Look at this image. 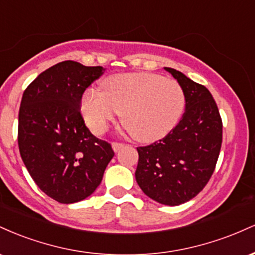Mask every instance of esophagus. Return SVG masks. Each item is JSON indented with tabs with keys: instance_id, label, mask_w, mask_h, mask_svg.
I'll use <instances>...</instances> for the list:
<instances>
[{
	"instance_id": "obj_1",
	"label": "esophagus",
	"mask_w": 255,
	"mask_h": 255,
	"mask_svg": "<svg viewBox=\"0 0 255 255\" xmlns=\"http://www.w3.org/2000/svg\"><path fill=\"white\" fill-rule=\"evenodd\" d=\"M125 146V144H122V142H113V150L115 152H118L120 148H122Z\"/></svg>"
}]
</instances>
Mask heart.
Segmentation results:
<instances>
[{"mask_svg": "<svg viewBox=\"0 0 255 255\" xmlns=\"http://www.w3.org/2000/svg\"><path fill=\"white\" fill-rule=\"evenodd\" d=\"M103 92L87 90L81 113L96 134L121 114L122 124L134 139L153 141L170 131L180 121L186 104L183 89L174 79L153 73H121L102 83Z\"/></svg>", "mask_w": 255, "mask_h": 255, "instance_id": "obj_1", "label": "heart"}]
</instances>
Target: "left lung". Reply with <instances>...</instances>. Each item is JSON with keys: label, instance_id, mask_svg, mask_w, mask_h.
<instances>
[{"label": "left lung", "instance_id": "1", "mask_svg": "<svg viewBox=\"0 0 255 255\" xmlns=\"http://www.w3.org/2000/svg\"><path fill=\"white\" fill-rule=\"evenodd\" d=\"M164 69L183 89L186 110L168 135L136 147L135 178L148 198L176 206L199 194L211 178L221 151L223 125L206 87L176 69Z\"/></svg>", "mask_w": 255, "mask_h": 255}]
</instances>
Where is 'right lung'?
<instances>
[{
    "instance_id": "right-lung-1",
    "label": "right lung",
    "mask_w": 255,
    "mask_h": 255,
    "mask_svg": "<svg viewBox=\"0 0 255 255\" xmlns=\"http://www.w3.org/2000/svg\"><path fill=\"white\" fill-rule=\"evenodd\" d=\"M104 71L63 61L40 73L22 95L20 156L40 191L61 204L90 197L115 154L109 142L91 133L80 113L83 93Z\"/></svg>"
}]
</instances>
